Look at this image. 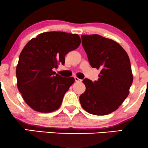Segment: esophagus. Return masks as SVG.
<instances>
[{
	"mask_svg": "<svg viewBox=\"0 0 148 148\" xmlns=\"http://www.w3.org/2000/svg\"><path fill=\"white\" fill-rule=\"evenodd\" d=\"M74 79H75V81H76V82H81V80L78 77H76V76H74Z\"/></svg>",
	"mask_w": 148,
	"mask_h": 148,
	"instance_id": "obj_1",
	"label": "esophagus"
}]
</instances>
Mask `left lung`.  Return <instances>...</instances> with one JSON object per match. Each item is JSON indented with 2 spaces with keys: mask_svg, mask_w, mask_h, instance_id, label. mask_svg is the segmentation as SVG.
Instances as JSON below:
<instances>
[{
  "mask_svg": "<svg viewBox=\"0 0 148 148\" xmlns=\"http://www.w3.org/2000/svg\"><path fill=\"white\" fill-rule=\"evenodd\" d=\"M82 45L93 68L99 69V79H85L86 91L79 97L81 106L96 115L111 113L130 94L133 74L130 58L118 42L99 35H81Z\"/></svg>",
  "mask_w": 148,
  "mask_h": 148,
  "instance_id": "left-lung-1",
  "label": "left lung"
}]
</instances>
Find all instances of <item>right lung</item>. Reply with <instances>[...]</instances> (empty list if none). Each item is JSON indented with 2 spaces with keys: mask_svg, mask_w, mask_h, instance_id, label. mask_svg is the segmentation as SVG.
<instances>
[{
  "mask_svg": "<svg viewBox=\"0 0 148 148\" xmlns=\"http://www.w3.org/2000/svg\"><path fill=\"white\" fill-rule=\"evenodd\" d=\"M81 44L77 34L45 32L33 38L21 51L16 69L17 88L34 111L51 113L58 109L65 92L74 83L53 69L64 64V57Z\"/></svg>",
  "mask_w": 148,
  "mask_h": 148,
  "instance_id": "add662e5",
  "label": "right lung"
}]
</instances>
